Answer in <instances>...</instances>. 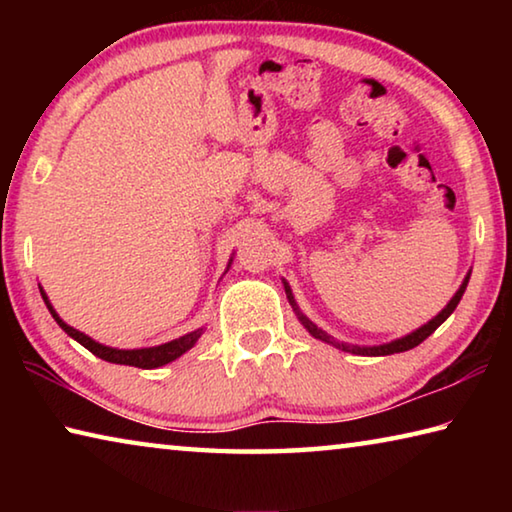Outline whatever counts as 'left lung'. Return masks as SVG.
Segmentation results:
<instances>
[{
    "label": "left lung",
    "instance_id": "8db88e82",
    "mask_svg": "<svg viewBox=\"0 0 512 512\" xmlns=\"http://www.w3.org/2000/svg\"><path fill=\"white\" fill-rule=\"evenodd\" d=\"M470 273H472V271H467L463 284H461V287H458V291L454 293L452 300H449L447 305H445V309L438 311V314L433 316V318L429 320V323H424L422 327L413 329L411 334L402 336V339H395V341H391V343H381V345H352V343L336 341L334 336H329V334L325 332V329H320L316 323H311V320H309L305 314H302L300 307H298V302H296V298H293V291H291V287H289V282L282 280V284H284V291H287V298H289V302H291L293 311H296V316H298V320L302 323V327H305L307 332H309L311 336H314V339L323 341V343H329V345H334V348H339V350H343V352L361 354V357H386V354H395V352L411 350V348H415V345H420L424 339H427V336H431L433 332H436V329H438L440 325H443L449 316H452V311L458 307V302H461L463 293H465V289H467V282H470Z\"/></svg>",
    "mask_w": 512,
    "mask_h": 512
}]
</instances>
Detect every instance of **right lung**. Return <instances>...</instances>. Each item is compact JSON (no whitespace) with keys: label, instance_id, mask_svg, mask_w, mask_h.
<instances>
[{"label":"right lung","instance_id":"obj_1","mask_svg":"<svg viewBox=\"0 0 512 512\" xmlns=\"http://www.w3.org/2000/svg\"><path fill=\"white\" fill-rule=\"evenodd\" d=\"M230 264H232V257L228 262V268H230ZM228 268H225V273H228ZM40 293H42V300H45L47 309L51 311V316H54L56 323L65 329L67 336H72L74 341H79L83 348H88L94 354V357H99L103 361H110V363H121V366H135V368H144V370L160 368V366H164V363H171V361H176L178 357H183L187 350H192L196 341L201 339L203 332H205V327H198V329H194V332L180 336V339H173V341L162 343V345H153V348H137V350L110 348V345H103L99 341L90 339L88 334L79 332V329L69 327L65 320L56 314V309L51 307L45 289L40 287Z\"/></svg>","mask_w":512,"mask_h":512}]
</instances>
